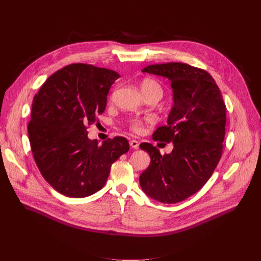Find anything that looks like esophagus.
<instances>
[{"instance_id":"obj_1","label":"esophagus","mask_w":261,"mask_h":261,"mask_svg":"<svg viewBox=\"0 0 261 261\" xmlns=\"http://www.w3.org/2000/svg\"><path fill=\"white\" fill-rule=\"evenodd\" d=\"M130 146L133 148H138L139 147V143L137 140H130Z\"/></svg>"}]
</instances>
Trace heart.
I'll list each match as a JSON object with an SVG mask.
<instances>
[{"label": "heart", "mask_w": 261, "mask_h": 261, "mask_svg": "<svg viewBox=\"0 0 261 261\" xmlns=\"http://www.w3.org/2000/svg\"><path fill=\"white\" fill-rule=\"evenodd\" d=\"M140 90H141L143 96L148 95V94H158L160 96L162 95V88H161L160 84L158 82H156L154 80H150V79H146L141 82ZM130 128L132 131L139 133L142 130V124L137 120H132L130 122Z\"/></svg>", "instance_id": "1"}]
</instances>
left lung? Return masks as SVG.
I'll return each instance as SVG.
<instances>
[{"mask_svg": "<svg viewBox=\"0 0 261 261\" xmlns=\"http://www.w3.org/2000/svg\"><path fill=\"white\" fill-rule=\"evenodd\" d=\"M171 83L173 105L167 126L154 140L172 142L170 154H160L151 143L139 146L151 157L140 174L142 191L162 203H176L199 191L221 158L225 136L226 107L210 74L184 63L150 65L141 70Z\"/></svg>", "mask_w": 261, "mask_h": 261, "instance_id": "left-lung-1", "label": "left lung"}]
</instances>
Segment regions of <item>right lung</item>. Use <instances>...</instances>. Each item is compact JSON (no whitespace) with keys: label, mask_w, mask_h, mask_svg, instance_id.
<instances>
[{"label":"right lung","mask_w":261,"mask_h":261,"mask_svg":"<svg viewBox=\"0 0 261 261\" xmlns=\"http://www.w3.org/2000/svg\"><path fill=\"white\" fill-rule=\"evenodd\" d=\"M116 71L72 64L50 75L33 99L28 134L42 176L59 193L74 198L103 188L116 160L129 151L125 137L99 144L87 127L105 110Z\"/></svg>","instance_id":"add662e5"}]
</instances>
